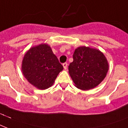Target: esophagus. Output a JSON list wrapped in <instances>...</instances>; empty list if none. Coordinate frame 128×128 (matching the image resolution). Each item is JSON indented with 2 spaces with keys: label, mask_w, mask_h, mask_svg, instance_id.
<instances>
[{
  "label": "esophagus",
  "mask_w": 128,
  "mask_h": 128,
  "mask_svg": "<svg viewBox=\"0 0 128 128\" xmlns=\"http://www.w3.org/2000/svg\"><path fill=\"white\" fill-rule=\"evenodd\" d=\"M63 68H64V69H67V63H64L63 64Z\"/></svg>",
  "instance_id": "obj_1"
}]
</instances>
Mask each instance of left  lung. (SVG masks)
I'll list each match as a JSON object with an SVG mask.
<instances>
[{
  "mask_svg": "<svg viewBox=\"0 0 128 128\" xmlns=\"http://www.w3.org/2000/svg\"><path fill=\"white\" fill-rule=\"evenodd\" d=\"M73 61L69 64V73L75 86L82 90L96 88L106 77L109 63L101 50L90 46L75 48Z\"/></svg>",
  "mask_w": 128,
  "mask_h": 128,
  "instance_id": "left-lung-1",
  "label": "left lung"
}]
</instances>
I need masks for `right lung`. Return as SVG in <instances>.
Instances as JSON below:
<instances>
[{
	"mask_svg": "<svg viewBox=\"0 0 128 128\" xmlns=\"http://www.w3.org/2000/svg\"><path fill=\"white\" fill-rule=\"evenodd\" d=\"M63 69V65L46 43L30 47L22 61L24 77L38 90H46L53 86Z\"/></svg>",
	"mask_w": 128,
	"mask_h": 128,
	"instance_id": "add662e5",
	"label": "right lung"
}]
</instances>
